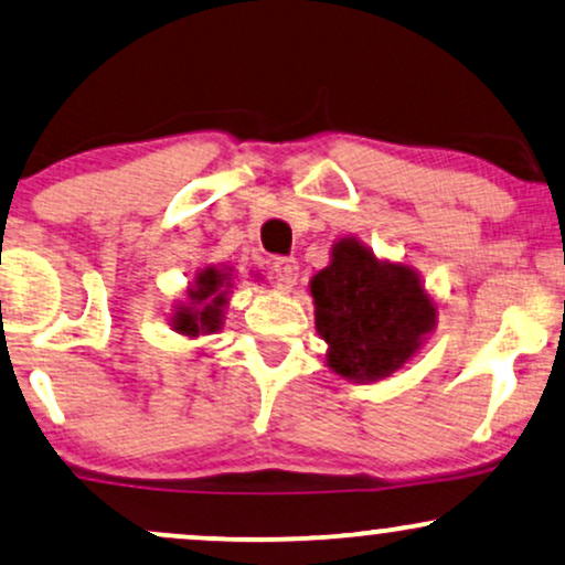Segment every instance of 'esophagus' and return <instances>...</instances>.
Segmentation results:
<instances>
[{"label":"esophagus","instance_id":"obj_1","mask_svg":"<svg viewBox=\"0 0 565 565\" xmlns=\"http://www.w3.org/2000/svg\"><path fill=\"white\" fill-rule=\"evenodd\" d=\"M270 270H274L276 281L281 284L284 289H289V287H295L297 276H300V263H297L295 257H274Z\"/></svg>","mask_w":565,"mask_h":565}]
</instances>
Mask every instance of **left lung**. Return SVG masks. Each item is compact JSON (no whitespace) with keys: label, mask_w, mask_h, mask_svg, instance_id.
Instances as JSON below:
<instances>
[{"label":"left lung","mask_w":565,"mask_h":565,"mask_svg":"<svg viewBox=\"0 0 565 565\" xmlns=\"http://www.w3.org/2000/svg\"><path fill=\"white\" fill-rule=\"evenodd\" d=\"M316 329L339 376L365 382L403 369L431 331L437 308L405 265L379 263L363 244H334V260L312 278Z\"/></svg>","instance_id":"8db88e82"}]
</instances>
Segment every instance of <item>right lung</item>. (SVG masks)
I'll use <instances>...</instances> for the list:
<instances>
[{
	"instance_id": "add662e5",
	"label": "right lung",
	"mask_w": 565,
	"mask_h": 565,
	"mask_svg": "<svg viewBox=\"0 0 565 565\" xmlns=\"http://www.w3.org/2000/svg\"><path fill=\"white\" fill-rule=\"evenodd\" d=\"M228 274H221V270L215 268H207L202 270L200 278H196V289L189 291V297H192V305L189 308H181L175 312L173 318V326L181 331V334H189V337H196L202 331H215L221 329V308L226 305V289L223 287V281H226Z\"/></svg>"
}]
</instances>
